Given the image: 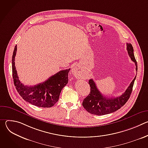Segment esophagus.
<instances>
[{"label":"esophagus","mask_w":148,"mask_h":148,"mask_svg":"<svg viewBox=\"0 0 148 148\" xmlns=\"http://www.w3.org/2000/svg\"><path fill=\"white\" fill-rule=\"evenodd\" d=\"M71 72L76 77V78H79L81 77V68L80 66L78 64L75 65L73 67Z\"/></svg>","instance_id":"obj_1"}]
</instances>
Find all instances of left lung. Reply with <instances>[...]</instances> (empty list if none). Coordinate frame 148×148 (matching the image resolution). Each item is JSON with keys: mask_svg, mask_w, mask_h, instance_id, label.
I'll list each match as a JSON object with an SVG mask.
<instances>
[{"mask_svg": "<svg viewBox=\"0 0 148 148\" xmlns=\"http://www.w3.org/2000/svg\"><path fill=\"white\" fill-rule=\"evenodd\" d=\"M126 50L132 61L135 62L137 71V62L134 56L133 47L131 43H126ZM136 77V76L124 93L119 97L110 98L103 96L98 90L94 80L90 79L88 81L91 89L90 92L86 98L84 99L82 106L89 113L98 115H106L117 111L123 106L130 98Z\"/></svg>", "mask_w": 148, "mask_h": 148, "instance_id": "1", "label": "left lung"}]
</instances>
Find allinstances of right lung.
Returning a JSON list of instances; mask_svg holds the SVG:
<instances>
[{"mask_svg": "<svg viewBox=\"0 0 148 148\" xmlns=\"http://www.w3.org/2000/svg\"><path fill=\"white\" fill-rule=\"evenodd\" d=\"M17 46L12 56V74L14 86L23 99L38 107L50 108L58 101L60 92L68 83L69 73L70 69L61 70L46 81L34 86H25L18 79L15 67L14 58Z\"/></svg>", "mask_w": 148, "mask_h": 148, "instance_id": "obj_1", "label": "right lung"}]
</instances>
